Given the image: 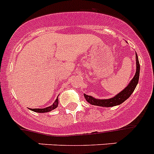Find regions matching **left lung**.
<instances>
[{"label":"left lung","mask_w":154,"mask_h":154,"mask_svg":"<svg viewBox=\"0 0 154 154\" xmlns=\"http://www.w3.org/2000/svg\"><path fill=\"white\" fill-rule=\"evenodd\" d=\"M136 73H135L134 77L129 83V85H127L123 90L117 94L114 97L109 98V99H98V98H95V97H91L90 95H87L85 94H84L85 99L88 103H90L92 105H97V106L101 107H113L116 106V105H121L122 103H123L125 100H127L131 96V94L133 93L135 88H136V85L139 82V78H140V63H139L138 57L136 53Z\"/></svg>","instance_id":"left-lung-1"}]
</instances>
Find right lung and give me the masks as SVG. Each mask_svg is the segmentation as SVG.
Returning a JSON list of instances; mask_svg holds the SVG:
<instances>
[{
  "label": "right lung",
  "instance_id": "add662e5",
  "mask_svg": "<svg viewBox=\"0 0 154 154\" xmlns=\"http://www.w3.org/2000/svg\"><path fill=\"white\" fill-rule=\"evenodd\" d=\"M58 97L56 99V101H54L53 105H50L49 107H46V108H44V109H30V110L33 111L35 112H38V113H44V112H49L50 111L53 110V109H57V107H58Z\"/></svg>",
  "mask_w": 154,
  "mask_h": 154
}]
</instances>
